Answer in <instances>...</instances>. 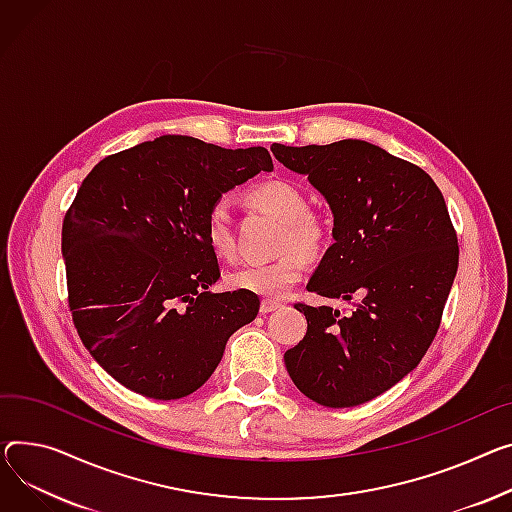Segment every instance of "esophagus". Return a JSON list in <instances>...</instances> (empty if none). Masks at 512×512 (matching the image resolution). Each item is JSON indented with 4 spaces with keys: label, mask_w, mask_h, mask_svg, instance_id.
<instances>
[{
    "label": "esophagus",
    "mask_w": 512,
    "mask_h": 512,
    "mask_svg": "<svg viewBox=\"0 0 512 512\" xmlns=\"http://www.w3.org/2000/svg\"><path fill=\"white\" fill-rule=\"evenodd\" d=\"M280 302L278 300H263L261 302V306H259V311H261V315H267V313H271V311H276V309H280Z\"/></svg>",
    "instance_id": "34e87169"
}]
</instances>
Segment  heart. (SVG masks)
<instances>
[{
  "instance_id": "b5f03b06",
  "label": "heart",
  "mask_w": 512,
  "mask_h": 512,
  "mask_svg": "<svg viewBox=\"0 0 512 512\" xmlns=\"http://www.w3.org/2000/svg\"><path fill=\"white\" fill-rule=\"evenodd\" d=\"M247 197L282 220L278 249L286 251L269 263H249L228 274L226 284L232 290L255 294L261 298H282L294 288L306 271V255H317L327 243V224L309 210L306 193L292 181L265 179L255 183ZM206 241L210 249L222 257L232 259L236 251L232 218L224 199L214 201L206 214Z\"/></svg>"
}]
</instances>
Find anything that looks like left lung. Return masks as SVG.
<instances>
[{"label": "left lung", "mask_w": 512, "mask_h": 512, "mask_svg": "<svg viewBox=\"0 0 512 512\" xmlns=\"http://www.w3.org/2000/svg\"><path fill=\"white\" fill-rule=\"evenodd\" d=\"M271 152L333 212V245L306 290L362 298L348 315L294 304L306 335L284 354L288 374L325 407L366 403L420 364L440 327L459 267L445 197L426 170L362 140Z\"/></svg>", "instance_id": "obj_1"}]
</instances>
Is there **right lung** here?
Instances as JSON below:
<instances>
[{
    "mask_svg": "<svg viewBox=\"0 0 512 512\" xmlns=\"http://www.w3.org/2000/svg\"><path fill=\"white\" fill-rule=\"evenodd\" d=\"M271 168L261 146L160 135L82 181L61 228L67 302L82 344L123 387L162 401L197 391L257 317L255 294L210 290L220 265L203 224L222 193Z\"/></svg>",
    "mask_w": 512,
    "mask_h": 512,
    "instance_id": "right-lung-1",
    "label": "right lung"
}]
</instances>
